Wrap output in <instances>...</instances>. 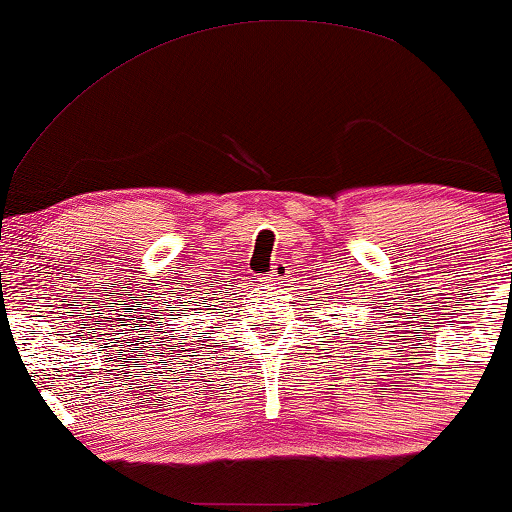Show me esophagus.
Listing matches in <instances>:
<instances>
[{"label": "esophagus", "instance_id": "1", "mask_svg": "<svg viewBox=\"0 0 512 512\" xmlns=\"http://www.w3.org/2000/svg\"><path fill=\"white\" fill-rule=\"evenodd\" d=\"M288 264H283V262H276L274 264V269H271V274L267 276V283L269 286H283V283H286V278H288Z\"/></svg>", "mask_w": 512, "mask_h": 512}]
</instances>
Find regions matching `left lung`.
<instances>
[{
  "label": "left lung",
  "mask_w": 512,
  "mask_h": 512,
  "mask_svg": "<svg viewBox=\"0 0 512 512\" xmlns=\"http://www.w3.org/2000/svg\"><path fill=\"white\" fill-rule=\"evenodd\" d=\"M328 338H331V335H328Z\"/></svg>",
  "instance_id": "8db88e82"
}]
</instances>
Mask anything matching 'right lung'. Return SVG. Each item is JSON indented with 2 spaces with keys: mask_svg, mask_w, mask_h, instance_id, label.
Listing matches in <instances>:
<instances>
[{
  "mask_svg": "<svg viewBox=\"0 0 512 512\" xmlns=\"http://www.w3.org/2000/svg\"><path fill=\"white\" fill-rule=\"evenodd\" d=\"M200 304H205L203 297H200ZM212 307H215V304H212ZM181 312H184V309H181ZM179 319H181V314H179ZM172 338H174V335H172Z\"/></svg>",
  "mask_w": 512,
  "mask_h": 512,
  "instance_id": "right-lung-1",
  "label": "right lung"
}]
</instances>
